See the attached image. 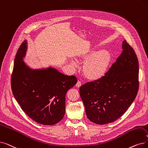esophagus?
Returning <instances> with one entry per match:
<instances>
[{"mask_svg":"<svg viewBox=\"0 0 148 148\" xmlns=\"http://www.w3.org/2000/svg\"><path fill=\"white\" fill-rule=\"evenodd\" d=\"M75 86H76V87H77V88H80V87L81 86V82H80V81H78V82H77V83H76Z\"/></svg>","mask_w":148,"mask_h":148,"instance_id":"34e87169","label":"esophagus"}]
</instances>
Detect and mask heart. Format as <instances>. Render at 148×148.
Listing matches in <instances>:
<instances>
[{"label": "heart", "mask_w": 148, "mask_h": 148, "mask_svg": "<svg viewBox=\"0 0 148 148\" xmlns=\"http://www.w3.org/2000/svg\"><path fill=\"white\" fill-rule=\"evenodd\" d=\"M77 60L83 63L82 71L85 77L90 81H97L104 77L112 61V55L107 49H101L94 53L91 49L79 54ZM71 63L74 66L76 63L72 60Z\"/></svg>", "instance_id": "heart-1"}]
</instances>
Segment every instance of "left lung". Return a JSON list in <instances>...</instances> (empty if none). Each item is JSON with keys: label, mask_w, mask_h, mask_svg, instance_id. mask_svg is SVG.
Instances as JSON below:
<instances>
[{"label": "left lung", "mask_w": 148, "mask_h": 148, "mask_svg": "<svg viewBox=\"0 0 148 148\" xmlns=\"http://www.w3.org/2000/svg\"><path fill=\"white\" fill-rule=\"evenodd\" d=\"M122 48L104 77L80 88L86 116L94 123L105 125L117 120L137 96L139 86L137 57L125 40Z\"/></svg>", "instance_id": "obj_1"}]
</instances>
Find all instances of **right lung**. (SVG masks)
Returning <instances> with one entry per match:
<instances>
[{"mask_svg":"<svg viewBox=\"0 0 148 148\" xmlns=\"http://www.w3.org/2000/svg\"><path fill=\"white\" fill-rule=\"evenodd\" d=\"M27 42L17 50L11 79L12 94L22 110L28 117L43 125L59 122L65 113V96L77 80L56 69L30 68L23 60Z\"/></svg>","mask_w":148,"mask_h":148,"instance_id":"add662e5","label":"right lung"}]
</instances>
